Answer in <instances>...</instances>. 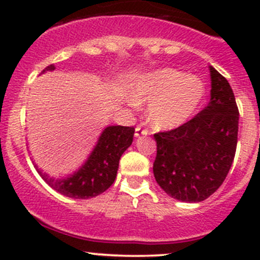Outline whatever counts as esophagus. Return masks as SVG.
Masks as SVG:
<instances>
[{
  "mask_svg": "<svg viewBox=\"0 0 260 260\" xmlns=\"http://www.w3.org/2000/svg\"><path fill=\"white\" fill-rule=\"evenodd\" d=\"M147 135H148V129L143 128L142 125H138V127H136V131H135L136 137H141V136H147Z\"/></svg>",
  "mask_w": 260,
  "mask_h": 260,
  "instance_id": "34e87169",
  "label": "esophagus"
}]
</instances>
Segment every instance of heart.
<instances>
[{
    "mask_svg": "<svg viewBox=\"0 0 260 260\" xmlns=\"http://www.w3.org/2000/svg\"><path fill=\"white\" fill-rule=\"evenodd\" d=\"M205 96L199 78L166 68L142 74L135 81L131 104L149 103L148 117L154 127L172 129L183 124Z\"/></svg>",
    "mask_w": 260,
    "mask_h": 260,
    "instance_id": "b5f03b06",
    "label": "heart"
}]
</instances>
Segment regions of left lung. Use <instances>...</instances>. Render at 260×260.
<instances>
[{"label":"left lung","instance_id":"8db88e82","mask_svg":"<svg viewBox=\"0 0 260 260\" xmlns=\"http://www.w3.org/2000/svg\"><path fill=\"white\" fill-rule=\"evenodd\" d=\"M208 106L175 129L154 133L153 175L176 200L200 203L221 186L234 161L239 111L228 80L210 67Z\"/></svg>","mask_w":260,"mask_h":260}]
</instances>
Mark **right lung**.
I'll return each mask as SVG.
<instances>
[{"instance_id":"add662e5","label":"right lung","mask_w":260,"mask_h":260,"mask_svg":"<svg viewBox=\"0 0 260 260\" xmlns=\"http://www.w3.org/2000/svg\"><path fill=\"white\" fill-rule=\"evenodd\" d=\"M54 69V65H49L43 73ZM133 135V127H107L89 158L74 175H70L67 179L54 180L39 170L38 172L49 183L50 187L61 195L72 199L95 198L108 190L114 182L120 156L132 145Z\"/></svg>"}]
</instances>
